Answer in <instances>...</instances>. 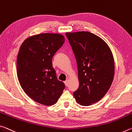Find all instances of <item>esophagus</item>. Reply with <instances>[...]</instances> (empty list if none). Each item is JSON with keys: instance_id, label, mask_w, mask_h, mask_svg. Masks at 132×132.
I'll list each match as a JSON object with an SVG mask.
<instances>
[{"instance_id": "34e87169", "label": "esophagus", "mask_w": 132, "mask_h": 132, "mask_svg": "<svg viewBox=\"0 0 132 132\" xmlns=\"http://www.w3.org/2000/svg\"><path fill=\"white\" fill-rule=\"evenodd\" d=\"M64 85H65L66 86H68V83H69V80H67L66 81H64Z\"/></svg>"}]
</instances>
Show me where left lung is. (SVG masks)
<instances>
[{
    "mask_svg": "<svg viewBox=\"0 0 132 132\" xmlns=\"http://www.w3.org/2000/svg\"><path fill=\"white\" fill-rule=\"evenodd\" d=\"M76 60L79 86L73 93L81 106H90L103 98L114 75V59L103 39L89 32H67Z\"/></svg>",
    "mask_w": 132,
    "mask_h": 132,
    "instance_id": "obj_1",
    "label": "left lung"
}]
</instances>
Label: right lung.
<instances>
[{
	"label": "right lung",
	"instance_id": "add662e5",
	"mask_svg": "<svg viewBox=\"0 0 132 132\" xmlns=\"http://www.w3.org/2000/svg\"><path fill=\"white\" fill-rule=\"evenodd\" d=\"M64 42L62 35L41 33L25 39L19 51L17 76L21 87L29 97L45 106L55 104L65 87L52 62Z\"/></svg>",
	"mask_w": 132,
	"mask_h": 132
}]
</instances>
